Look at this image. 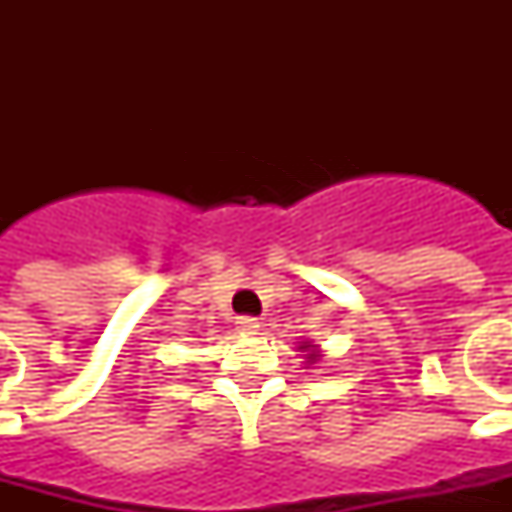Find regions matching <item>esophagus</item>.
<instances>
[{
    "label": "esophagus",
    "mask_w": 512,
    "mask_h": 512,
    "mask_svg": "<svg viewBox=\"0 0 512 512\" xmlns=\"http://www.w3.org/2000/svg\"><path fill=\"white\" fill-rule=\"evenodd\" d=\"M235 328H238V333H243V336H256L261 328L259 318H251V315H241V318L235 320Z\"/></svg>",
    "instance_id": "esophagus-1"
}]
</instances>
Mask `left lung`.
<instances>
[{"instance_id":"1","label":"left lung","mask_w":512,"mask_h":512,"mask_svg":"<svg viewBox=\"0 0 512 512\" xmlns=\"http://www.w3.org/2000/svg\"><path fill=\"white\" fill-rule=\"evenodd\" d=\"M297 351H300V356H302V359H305V361H302V364H305V366L318 364V361L323 359V348L315 346V343H312V341H302L300 346H297Z\"/></svg>"}]
</instances>
